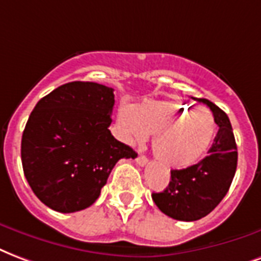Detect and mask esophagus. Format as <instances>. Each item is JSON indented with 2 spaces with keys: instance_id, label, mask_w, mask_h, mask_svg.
<instances>
[{
  "instance_id": "obj_1",
  "label": "esophagus",
  "mask_w": 261,
  "mask_h": 261,
  "mask_svg": "<svg viewBox=\"0 0 261 261\" xmlns=\"http://www.w3.org/2000/svg\"><path fill=\"white\" fill-rule=\"evenodd\" d=\"M136 162H138L140 166H144V165H147L148 160L146 158V155H142V154H139L138 158H136Z\"/></svg>"
}]
</instances>
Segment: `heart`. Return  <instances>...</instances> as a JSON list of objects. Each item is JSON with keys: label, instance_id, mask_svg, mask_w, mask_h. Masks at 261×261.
Here are the masks:
<instances>
[{"label": "heart", "instance_id": "obj_1", "mask_svg": "<svg viewBox=\"0 0 261 261\" xmlns=\"http://www.w3.org/2000/svg\"><path fill=\"white\" fill-rule=\"evenodd\" d=\"M119 123L133 138L154 133L152 151L166 168L183 169L197 164L212 144L216 123L206 109L179 100L148 101L119 111Z\"/></svg>", "mask_w": 261, "mask_h": 261}]
</instances>
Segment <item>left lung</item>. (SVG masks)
<instances>
[{"label":"left lung","mask_w":261,"mask_h":261,"mask_svg":"<svg viewBox=\"0 0 261 261\" xmlns=\"http://www.w3.org/2000/svg\"><path fill=\"white\" fill-rule=\"evenodd\" d=\"M202 101L219 126L209 154L195 165L170 170L169 186L151 195L161 212L176 220L195 221L209 215L227 194L237 170L238 151L230 119L212 101Z\"/></svg>","instance_id":"left-lung-1"}]
</instances>
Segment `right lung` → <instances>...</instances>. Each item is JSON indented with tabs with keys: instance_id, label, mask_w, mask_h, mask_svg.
<instances>
[{
	"instance_id": "add662e5",
	"label": "right lung",
	"mask_w": 261,
	"mask_h": 261,
	"mask_svg": "<svg viewBox=\"0 0 261 261\" xmlns=\"http://www.w3.org/2000/svg\"><path fill=\"white\" fill-rule=\"evenodd\" d=\"M114 89L74 81L42 97L21 136V165L33 193L56 212L72 213L99 198L121 158L138 154L110 132Z\"/></svg>"
}]
</instances>
